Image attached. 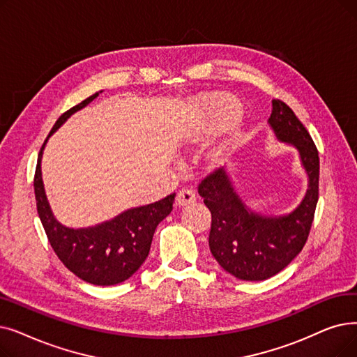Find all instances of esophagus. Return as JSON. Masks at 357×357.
Instances as JSON below:
<instances>
[{"label":"esophagus","mask_w":357,"mask_h":357,"mask_svg":"<svg viewBox=\"0 0 357 357\" xmlns=\"http://www.w3.org/2000/svg\"><path fill=\"white\" fill-rule=\"evenodd\" d=\"M195 201V192L190 188H182L176 194V204L178 206H187Z\"/></svg>","instance_id":"obj_1"}]
</instances>
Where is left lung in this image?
<instances>
[{"label":"left lung","mask_w":357,"mask_h":357,"mask_svg":"<svg viewBox=\"0 0 357 357\" xmlns=\"http://www.w3.org/2000/svg\"><path fill=\"white\" fill-rule=\"evenodd\" d=\"M268 123L278 140L298 149L307 174V191L296 208L275 217L251 211L223 167L198 185V194L211 213L210 251L223 270L246 282L267 280L290 264L303 250L318 203L319 158L311 135L278 99L273 100Z\"/></svg>","instance_id":"1"}]
</instances>
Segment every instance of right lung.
Wrapping results in <instances>:
<instances>
[{"instance_id": "1", "label": "right lung", "mask_w": 357, "mask_h": 357, "mask_svg": "<svg viewBox=\"0 0 357 357\" xmlns=\"http://www.w3.org/2000/svg\"><path fill=\"white\" fill-rule=\"evenodd\" d=\"M99 93L73 106L58 118L39 151L35 172V197L38 214L45 234L61 262L82 280L96 286H112L126 282L146 261L154 230L172 211L175 194L156 203L130 208L100 225L71 229L61 225L51 211L45 195L40 160L48 138L77 111L83 109Z\"/></svg>"}]
</instances>
